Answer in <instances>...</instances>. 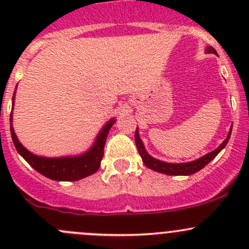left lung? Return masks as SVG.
Instances as JSON below:
<instances>
[{
    "label": "left lung",
    "mask_w": 249,
    "mask_h": 249,
    "mask_svg": "<svg viewBox=\"0 0 249 249\" xmlns=\"http://www.w3.org/2000/svg\"><path fill=\"white\" fill-rule=\"evenodd\" d=\"M205 52L208 53V54L217 55V52H215V49L213 47H206ZM231 129L232 126L230 127V131L229 134H228L227 139L223 141V143L222 144H219V147H217L214 150L205 154L203 157L199 158V159L193 160V161H188V162H176V164H173V162H166V161H162V160L153 158L152 155L145 150L144 144H143L142 140H141L140 137L139 127H136V132H135V142H136L137 150H139L141 158H142L143 164H144L148 169L153 170V171L164 173V175H167V176H190V175H194L195 172L200 171V170L203 169L208 162L212 161V160L219 154L220 150L224 149L228 141H229L230 136H231Z\"/></svg>",
    "instance_id": "left-lung-1"
}]
</instances>
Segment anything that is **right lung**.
<instances>
[{
	"label": "right lung",
	"instance_id": "add662e5",
	"mask_svg": "<svg viewBox=\"0 0 249 249\" xmlns=\"http://www.w3.org/2000/svg\"><path fill=\"white\" fill-rule=\"evenodd\" d=\"M16 101V91L12 99V112H11V135L16 145L18 153L34 167L37 172L46 176L53 180L57 182H70V180H79L82 178L94 175L101 165L104 158V148L106 144L107 135L110 127L115 123V118H110L108 122L102 126L97 136L95 137L94 143L87 152L78 155H66V157L49 158L42 155L34 154L24 147L18 140L13 127V108Z\"/></svg>",
	"mask_w": 249,
	"mask_h": 249
}]
</instances>
